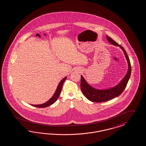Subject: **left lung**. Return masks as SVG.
<instances>
[{"label": "left lung", "mask_w": 146, "mask_h": 146, "mask_svg": "<svg viewBox=\"0 0 146 146\" xmlns=\"http://www.w3.org/2000/svg\"><path fill=\"white\" fill-rule=\"evenodd\" d=\"M106 37L110 43L114 46H119L123 51L128 63V70L125 75L119 82V84L113 87L104 89H98L94 88L87 82L83 76L81 75V88L82 92L88 100L94 102H106L119 96L127 86L131 74V68L129 59L124 48L108 36H106Z\"/></svg>", "instance_id": "8db88e82"}]
</instances>
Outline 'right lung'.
<instances>
[{"instance_id":"1","label":"right lung","mask_w":146,"mask_h":146,"mask_svg":"<svg viewBox=\"0 0 146 146\" xmlns=\"http://www.w3.org/2000/svg\"><path fill=\"white\" fill-rule=\"evenodd\" d=\"M66 78H67V77H65L64 78H63L60 81V82L59 83V84H58V86L57 87V89L54 92L53 96L47 102L43 103V104H31V105L33 106L36 107H38V108H45V107H47L49 106L54 104L58 100V97L60 96V92L62 90L63 83L66 80Z\"/></svg>"}]
</instances>
